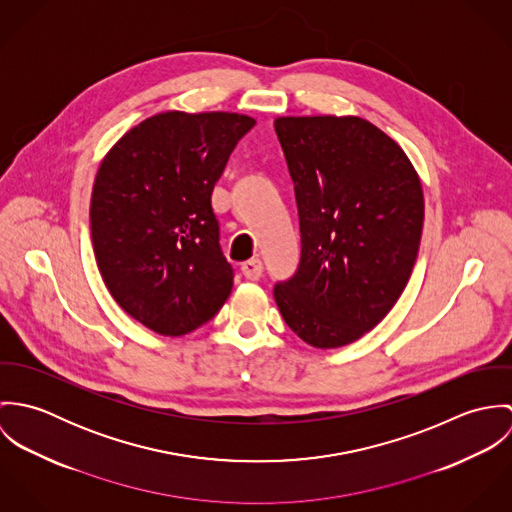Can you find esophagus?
I'll list each match as a JSON object with an SVG mask.
<instances>
[{
    "label": "esophagus",
    "instance_id": "esophagus-1",
    "mask_svg": "<svg viewBox=\"0 0 512 512\" xmlns=\"http://www.w3.org/2000/svg\"><path fill=\"white\" fill-rule=\"evenodd\" d=\"M240 270H242L244 278H248V280H258V278L262 276V272H264V266H262V260L250 258V260L242 262Z\"/></svg>",
    "mask_w": 512,
    "mask_h": 512
}]
</instances>
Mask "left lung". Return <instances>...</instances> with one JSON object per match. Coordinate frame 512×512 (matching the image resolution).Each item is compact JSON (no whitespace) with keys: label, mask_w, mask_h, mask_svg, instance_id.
<instances>
[{"label":"left lung","mask_w":512,"mask_h":512,"mask_svg":"<svg viewBox=\"0 0 512 512\" xmlns=\"http://www.w3.org/2000/svg\"><path fill=\"white\" fill-rule=\"evenodd\" d=\"M274 126L301 232L297 272L274 297L307 345L343 347L376 327L410 280L422 183L404 149L359 116H284Z\"/></svg>","instance_id":"left-lung-1"}]
</instances>
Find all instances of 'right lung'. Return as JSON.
Masks as SVG:
<instances>
[{
    "mask_svg": "<svg viewBox=\"0 0 512 512\" xmlns=\"http://www.w3.org/2000/svg\"><path fill=\"white\" fill-rule=\"evenodd\" d=\"M254 124L232 112H161L100 163L90 201L98 270L116 303L159 335L195 331L230 295L211 195Z\"/></svg>",
    "mask_w": 512,
    "mask_h": 512,
    "instance_id": "obj_1",
    "label": "right lung"
}]
</instances>
